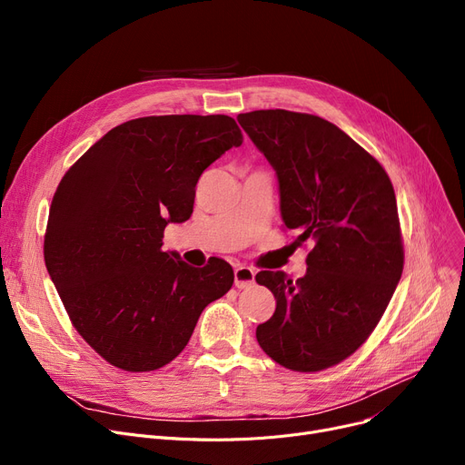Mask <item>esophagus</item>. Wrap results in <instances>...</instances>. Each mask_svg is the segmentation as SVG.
Returning <instances> with one entry per match:
<instances>
[{
    "label": "esophagus",
    "mask_w": 465,
    "mask_h": 465,
    "mask_svg": "<svg viewBox=\"0 0 465 465\" xmlns=\"http://www.w3.org/2000/svg\"><path fill=\"white\" fill-rule=\"evenodd\" d=\"M254 270L247 265H237L233 270V279L237 288H251L254 284Z\"/></svg>",
    "instance_id": "obj_1"
}]
</instances>
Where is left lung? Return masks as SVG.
Segmentation results:
<instances>
[{
    "label": "left lung",
    "mask_w": 465,
    "mask_h": 465,
    "mask_svg": "<svg viewBox=\"0 0 465 465\" xmlns=\"http://www.w3.org/2000/svg\"><path fill=\"white\" fill-rule=\"evenodd\" d=\"M237 120L277 171L286 230L314 242L305 277L256 275L277 300L256 339L286 370H328L368 341L401 279L392 181L377 158L321 116L265 109Z\"/></svg>",
    "instance_id": "8db88e82"
}]
</instances>
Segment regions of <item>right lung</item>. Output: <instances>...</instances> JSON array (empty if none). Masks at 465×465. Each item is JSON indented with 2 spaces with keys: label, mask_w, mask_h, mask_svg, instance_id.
I'll return each mask as SVG.
<instances>
[{
  "label": "right lung",
  "mask_w": 465,
  "mask_h": 465,
  "mask_svg": "<svg viewBox=\"0 0 465 465\" xmlns=\"http://www.w3.org/2000/svg\"><path fill=\"white\" fill-rule=\"evenodd\" d=\"M241 143L226 114L143 116L107 132L62 177L45 263L73 328L114 368H163L232 288L230 263L192 267L162 239L190 218L203 171Z\"/></svg>",
  "instance_id": "obj_1"
}]
</instances>
